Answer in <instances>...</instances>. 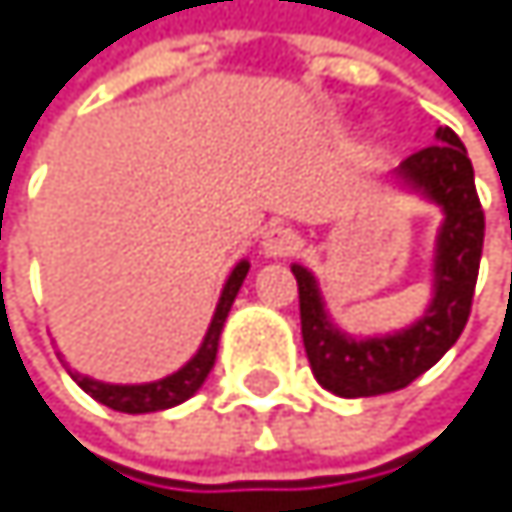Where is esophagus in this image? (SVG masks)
<instances>
[{"label": "esophagus", "instance_id": "obj_1", "mask_svg": "<svg viewBox=\"0 0 512 512\" xmlns=\"http://www.w3.org/2000/svg\"><path fill=\"white\" fill-rule=\"evenodd\" d=\"M298 245H301V239H298V233H294L288 224H273L264 233V242H261L267 258H288V254L298 251Z\"/></svg>", "mask_w": 512, "mask_h": 512}]
</instances>
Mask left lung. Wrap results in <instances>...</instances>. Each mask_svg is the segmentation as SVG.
Returning a JSON list of instances; mask_svg holds the SVG:
<instances>
[{
	"label": "left lung",
	"instance_id": "8db88e82",
	"mask_svg": "<svg viewBox=\"0 0 512 512\" xmlns=\"http://www.w3.org/2000/svg\"><path fill=\"white\" fill-rule=\"evenodd\" d=\"M399 174L445 208L436 258V298L418 325L393 338L350 341L328 325L313 276L304 267H291L298 279L301 334L310 368L325 390L347 399L393 393L418 381L461 338L473 310L485 211L461 137L448 125L439 128L436 144L411 153L399 165Z\"/></svg>",
	"mask_w": 512,
	"mask_h": 512
}]
</instances>
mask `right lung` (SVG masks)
Here are the masks:
<instances>
[{
	"mask_svg": "<svg viewBox=\"0 0 512 512\" xmlns=\"http://www.w3.org/2000/svg\"><path fill=\"white\" fill-rule=\"evenodd\" d=\"M248 273V264L242 261L233 276L227 279L224 285V294H221V304L214 310V319L208 325V334L199 347V353L181 368L168 375L165 381H156V384H141V387H113V384H101V381H91V378H82V375H73V381L88 393L94 396L97 402H104L107 408L113 411H125V415H144V411H162V408H171V405H181L184 399H190L208 378V371L214 365V356H218V338H221V328L227 322V313L236 301V294L242 288V279Z\"/></svg>",
	"mask_w": 512,
	"mask_h": 512,
	"instance_id": "right-lung-1",
	"label": "right lung"
}]
</instances>
